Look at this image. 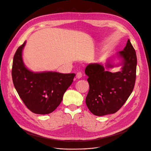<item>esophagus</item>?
<instances>
[{
  "label": "esophagus",
  "instance_id": "1",
  "mask_svg": "<svg viewBox=\"0 0 151 151\" xmlns=\"http://www.w3.org/2000/svg\"><path fill=\"white\" fill-rule=\"evenodd\" d=\"M82 76H83V74H82L81 72H78L77 74H76V78H77L78 79L81 78H82Z\"/></svg>",
  "mask_w": 151,
  "mask_h": 151
}]
</instances>
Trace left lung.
I'll return each mask as SVG.
<instances>
[{
  "label": "left lung",
  "mask_w": 151,
  "mask_h": 151,
  "mask_svg": "<svg viewBox=\"0 0 151 151\" xmlns=\"http://www.w3.org/2000/svg\"><path fill=\"white\" fill-rule=\"evenodd\" d=\"M118 64L107 62L105 67L99 63H90L85 69L90 89L86 99L89 110L94 115L102 116L114 114L123 105L134 87L136 78L137 56L128 39L123 50L116 54ZM122 65L121 70L112 73L109 68Z\"/></svg>",
  "instance_id": "obj_1"
}]
</instances>
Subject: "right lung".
I'll list each match as a JSON object with an SVG mask.
<instances>
[{
	"mask_svg": "<svg viewBox=\"0 0 151 151\" xmlns=\"http://www.w3.org/2000/svg\"><path fill=\"white\" fill-rule=\"evenodd\" d=\"M26 41L17 50L13 58L12 78L20 98L30 111L38 114L51 113L62 101L75 73L56 72H34L23 61L22 51Z\"/></svg>",
	"mask_w": 151,
	"mask_h": 151,
	"instance_id": "add662e5",
	"label": "right lung"
}]
</instances>
